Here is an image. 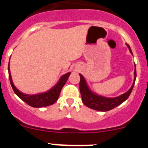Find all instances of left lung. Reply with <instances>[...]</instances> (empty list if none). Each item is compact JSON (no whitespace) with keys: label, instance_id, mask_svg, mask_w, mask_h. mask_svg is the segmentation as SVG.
Returning a JSON list of instances; mask_svg holds the SVG:
<instances>
[{"label":"left lung","instance_id":"obj_1","mask_svg":"<svg viewBox=\"0 0 148 148\" xmlns=\"http://www.w3.org/2000/svg\"><path fill=\"white\" fill-rule=\"evenodd\" d=\"M128 47L130 52L132 55V51L130 49V46L127 44ZM80 75V83H79V89H80V92L82 95V101L87 107L91 108V109L95 110L98 111H108L110 110L113 109L117 106L120 105L121 103H123L125 101H126L128 99V97L130 96V93H131L132 90H133V86L136 82V64H135V70H134V80H133V83L132 84L130 90H128L127 92L125 93L122 94V95H119L118 97L116 98H107L99 95L98 94H95L92 92L91 90L89 88L88 85H87V82H86L85 79L84 78L83 75L82 74H79Z\"/></svg>","mask_w":148,"mask_h":148}]
</instances>
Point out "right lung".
I'll list each match as a JSON object with an SVG mask.
<instances>
[{
  "label": "right lung",
  "mask_w": 148,
  "mask_h": 148,
  "mask_svg": "<svg viewBox=\"0 0 148 148\" xmlns=\"http://www.w3.org/2000/svg\"><path fill=\"white\" fill-rule=\"evenodd\" d=\"M8 71H9L10 84H11V86L15 93L22 101H23L24 102L27 103V104H29L32 108H43V107H47V106L52 105V104H54L56 101L58 100L60 92H61L63 87L66 84V81H67L68 78L70 76V73H67L64 75H63L59 79L58 83L47 92H42V93L35 94V95H28V94H25L19 91L14 85L12 80L11 73H10V62H9V66H8Z\"/></svg>",
  "instance_id": "1"
}]
</instances>
